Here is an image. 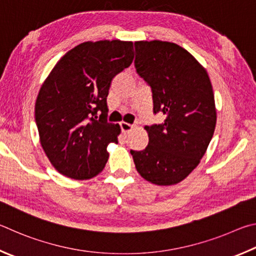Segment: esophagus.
Masks as SVG:
<instances>
[{"instance_id":"obj_1","label":"esophagus","mask_w":256,"mask_h":256,"mask_svg":"<svg viewBox=\"0 0 256 256\" xmlns=\"http://www.w3.org/2000/svg\"><path fill=\"white\" fill-rule=\"evenodd\" d=\"M120 127H121V132H122L124 135H127V134L130 132L132 129L135 128V126L130 124H127V122H121Z\"/></svg>"}]
</instances>
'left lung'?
<instances>
[{
    "mask_svg": "<svg viewBox=\"0 0 256 256\" xmlns=\"http://www.w3.org/2000/svg\"><path fill=\"white\" fill-rule=\"evenodd\" d=\"M137 74L150 85L154 114L163 124L146 126L148 145L130 150L138 173L154 184L181 182L198 166L216 127L209 76L198 60L176 44L135 42Z\"/></svg>",
    "mask_w": 256,
    "mask_h": 256,
    "instance_id": "left-lung-1",
    "label": "left lung"
}]
</instances>
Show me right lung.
Returning <instances> with one entry per match:
<instances>
[{
    "mask_svg": "<svg viewBox=\"0 0 256 256\" xmlns=\"http://www.w3.org/2000/svg\"><path fill=\"white\" fill-rule=\"evenodd\" d=\"M132 60V42H86L67 52L44 82L36 124L44 153L62 176L88 180L104 168L106 147L120 134V126L106 120V96Z\"/></svg>",
    "mask_w": 256,
    "mask_h": 256,
    "instance_id": "right-lung-1",
    "label": "right lung"
}]
</instances>
